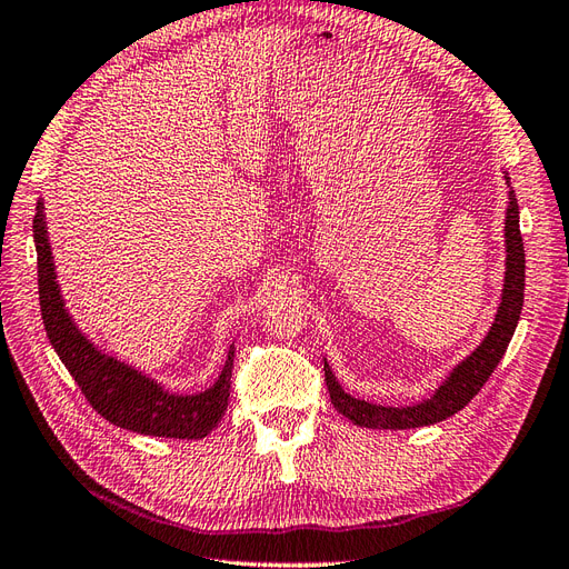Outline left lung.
<instances>
[{
    "label": "left lung",
    "mask_w": 569,
    "mask_h": 569,
    "mask_svg": "<svg viewBox=\"0 0 569 569\" xmlns=\"http://www.w3.org/2000/svg\"><path fill=\"white\" fill-rule=\"evenodd\" d=\"M506 181L510 188L508 176ZM508 200L510 202L506 212V281H502V296L496 319L489 333H486V338L477 346V350L472 355H467L465 360L450 371L448 379L436 388V393L431 398L417 405H405V408H391V405H377L352 398L340 388L331 367L323 360V377H327L333 408L340 415H346L352 425L367 429L429 427L436 425V421H443L460 412L465 405L481 391V386L489 381L493 369L508 350V343L517 329V321L525 305V246L522 233H519V207L512 188L508 192Z\"/></svg>",
    "instance_id": "8db88e82"
}]
</instances>
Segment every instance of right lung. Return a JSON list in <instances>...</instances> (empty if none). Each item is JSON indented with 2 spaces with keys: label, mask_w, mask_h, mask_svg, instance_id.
Here are the masks:
<instances>
[{
  "label": "right lung",
  "mask_w": 569,
  "mask_h": 569,
  "mask_svg": "<svg viewBox=\"0 0 569 569\" xmlns=\"http://www.w3.org/2000/svg\"><path fill=\"white\" fill-rule=\"evenodd\" d=\"M32 238H36L38 250L40 312L47 338H50L59 360L71 371L78 388L92 405V410L109 419L111 425L144 436L204 438L212 431L221 421L226 405H229L236 352L233 346L212 388L194 396L164 391L154 379L144 377L142 371L97 350L69 317L57 283L42 200L38 202L36 219H32Z\"/></svg>",
  "instance_id": "obj_1"
}]
</instances>
